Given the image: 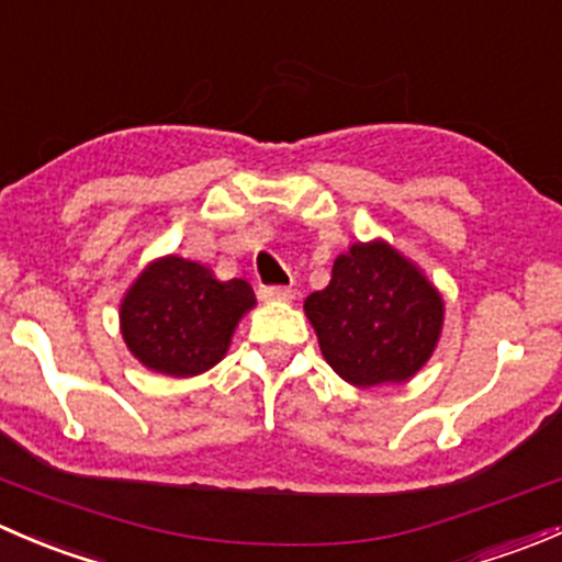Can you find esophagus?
Segmentation results:
<instances>
[{"instance_id":"34e87169","label":"esophagus","mask_w":562,"mask_h":562,"mask_svg":"<svg viewBox=\"0 0 562 562\" xmlns=\"http://www.w3.org/2000/svg\"><path fill=\"white\" fill-rule=\"evenodd\" d=\"M258 293L263 302H291L296 296V291L291 285H263Z\"/></svg>"}]
</instances>
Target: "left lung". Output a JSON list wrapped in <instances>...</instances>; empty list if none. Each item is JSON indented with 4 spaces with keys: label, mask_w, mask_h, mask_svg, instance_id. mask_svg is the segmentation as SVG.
Masks as SVG:
<instances>
[{
    "label": "left lung",
    "mask_w": 562,
    "mask_h": 562,
    "mask_svg": "<svg viewBox=\"0 0 562 562\" xmlns=\"http://www.w3.org/2000/svg\"><path fill=\"white\" fill-rule=\"evenodd\" d=\"M304 310L323 359L339 378L364 389L416 375L443 323L438 291L383 241L339 255L331 282L310 293Z\"/></svg>",
    "instance_id": "8db88e82"
}]
</instances>
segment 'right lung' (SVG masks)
Masks as SVG:
<instances>
[{"label": "right lung", "instance_id": "add662e5", "mask_svg": "<svg viewBox=\"0 0 562 562\" xmlns=\"http://www.w3.org/2000/svg\"><path fill=\"white\" fill-rule=\"evenodd\" d=\"M255 304L245 280H214L195 260L151 263L122 302V334L135 359L162 375L187 378L225 356L239 317Z\"/></svg>", "mask_w": 562, "mask_h": 562}]
</instances>
